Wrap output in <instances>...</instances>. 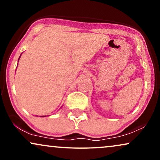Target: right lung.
Returning a JSON list of instances; mask_svg holds the SVG:
<instances>
[{
  "label": "right lung",
  "instance_id": "1",
  "mask_svg": "<svg viewBox=\"0 0 160 160\" xmlns=\"http://www.w3.org/2000/svg\"><path fill=\"white\" fill-rule=\"evenodd\" d=\"M20 56H21V55H20ZM19 58H20V57H19ZM18 62H19V61H18ZM43 117H46V116H43ZM43 117L42 116V117Z\"/></svg>",
  "mask_w": 160,
  "mask_h": 160
}]
</instances>
